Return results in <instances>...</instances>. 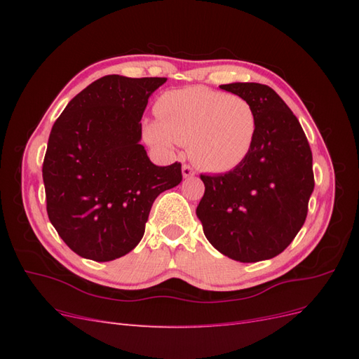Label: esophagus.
Returning a JSON list of instances; mask_svg holds the SVG:
<instances>
[{"instance_id":"esophagus-1","label":"esophagus","mask_w":359,"mask_h":359,"mask_svg":"<svg viewBox=\"0 0 359 359\" xmlns=\"http://www.w3.org/2000/svg\"><path fill=\"white\" fill-rule=\"evenodd\" d=\"M193 175H194L193 168L189 166V165H184V166H182V177H184V178H191Z\"/></svg>"}]
</instances>
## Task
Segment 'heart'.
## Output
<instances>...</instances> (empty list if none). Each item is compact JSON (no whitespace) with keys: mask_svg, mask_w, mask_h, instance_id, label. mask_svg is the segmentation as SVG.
Segmentation results:
<instances>
[{"mask_svg":"<svg viewBox=\"0 0 359 359\" xmlns=\"http://www.w3.org/2000/svg\"><path fill=\"white\" fill-rule=\"evenodd\" d=\"M157 119L142 126L147 142L170 151L189 144L190 157L208 172H229L240 166L253 148L257 115L241 95L205 86L166 91L156 103Z\"/></svg>","mask_w":359,"mask_h":359,"instance_id":"b5f03b06","label":"heart"}]
</instances>
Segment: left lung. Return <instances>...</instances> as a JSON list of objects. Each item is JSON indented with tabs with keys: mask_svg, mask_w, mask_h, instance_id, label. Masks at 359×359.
I'll return each instance as SVG.
<instances>
[{
	"mask_svg": "<svg viewBox=\"0 0 359 359\" xmlns=\"http://www.w3.org/2000/svg\"><path fill=\"white\" fill-rule=\"evenodd\" d=\"M220 88L253 104L257 133L240 166L201 175L205 193L196 215L222 255L259 262L283 252L306 222L314 189L311 149L298 118L268 85L233 82Z\"/></svg>",
	"mask_w": 359,
	"mask_h": 359,
	"instance_id": "left-lung-1",
	"label": "left lung"
}]
</instances>
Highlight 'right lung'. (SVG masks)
<instances>
[{
  "mask_svg": "<svg viewBox=\"0 0 359 359\" xmlns=\"http://www.w3.org/2000/svg\"><path fill=\"white\" fill-rule=\"evenodd\" d=\"M165 82L103 76L73 97L50 130L43 161L46 210L81 257L109 262L132 252L156 198L182 180L178 161L157 166L140 145V118Z\"/></svg>",
  "mask_w": 359,
  "mask_h": 359,
  "instance_id": "add662e5",
  "label": "right lung"
}]
</instances>
